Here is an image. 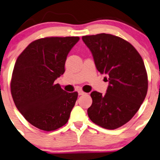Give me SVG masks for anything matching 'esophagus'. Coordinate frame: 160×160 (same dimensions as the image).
Returning <instances> with one entry per match:
<instances>
[{
  "label": "esophagus",
  "instance_id": "1",
  "mask_svg": "<svg viewBox=\"0 0 160 160\" xmlns=\"http://www.w3.org/2000/svg\"><path fill=\"white\" fill-rule=\"evenodd\" d=\"M78 94H79V95H83V94H85V93L83 91V90H79V91H78Z\"/></svg>",
  "mask_w": 160,
  "mask_h": 160
}]
</instances>
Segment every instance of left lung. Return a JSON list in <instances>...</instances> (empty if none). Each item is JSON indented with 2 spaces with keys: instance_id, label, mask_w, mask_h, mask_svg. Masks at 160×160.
Masks as SVG:
<instances>
[{
  "instance_id": "1",
  "label": "left lung",
  "mask_w": 160,
  "mask_h": 160,
  "mask_svg": "<svg viewBox=\"0 0 160 160\" xmlns=\"http://www.w3.org/2000/svg\"><path fill=\"white\" fill-rule=\"evenodd\" d=\"M82 40L93 54L97 70L109 82L104 95L93 91L87 110L93 122L115 129L129 122L145 100L148 78L144 62L133 46L108 33L83 36Z\"/></svg>"
}]
</instances>
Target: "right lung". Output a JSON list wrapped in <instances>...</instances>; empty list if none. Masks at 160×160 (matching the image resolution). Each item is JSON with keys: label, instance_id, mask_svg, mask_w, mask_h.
Wrapping results in <instances>:
<instances>
[{"label": "right lung", "instance_id": "add662e5", "mask_svg": "<svg viewBox=\"0 0 160 160\" xmlns=\"http://www.w3.org/2000/svg\"><path fill=\"white\" fill-rule=\"evenodd\" d=\"M79 37H50L31 42L13 67L11 91L15 106L31 125L53 131L67 123L77 92L67 93L54 83L65 72L69 52Z\"/></svg>", "mask_w": 160, "mask_h": 160}]
</instances>
